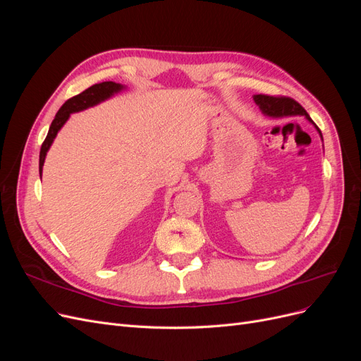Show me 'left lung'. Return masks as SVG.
Wrapping results in <instances>:
<instances>
[{
    "label": "left lung",
    "instance_id": "obj_1",
    "mask_svg": "<svg viewBox=\"0 0 361 361\" xmlns=\"http://www.w3.org/2000/svg\"><path fill=\"white\" fill-rule=\"evenodd\" d=\"M253 99L256 102V105L260 108V111L264 113L268 117H274V118H280V117H290V116H304L305 118L309 120L310 123H313V120L310 118V116L305 113L304 108L297 102L290 99V97H277V96H268V94H255ZM313 126L318 129V133L322 138V134L319 128L313 123Z\"/></svg>",
    "mask_w": 361,
    "mask_h": 361
}]
</instances>
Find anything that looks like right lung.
<instances>
[{
  "label": "right lung",
  "instance_id": "right-lung-1",
  "mask_svg": "<svg viewBox=\"0 0 361 361\" xmlns=\"http://www.w3.org/2000/svg\"><path fill=\"white\" fill-rule=\"evenodd\" d=\"M125 89H126V87L123 84H117V82H113V81H105V82H99V84H94V85L89 87V89L84 90L82 93L71 97V99H68L66 102L63 104V106L60 108L59 113L56 114V117H54L52 123L49 126V130H48V135H47L45 141H43V145L40 147V157H39V174H40V178H42L43 164H45V158H47V154H48L51 145L54 143V138L57 137L59 130L63 128V125L68 122L71 114L84 111V110H87V108L94 106V105L101 104L106 99H110V97H113L114 94L120 93Z\"/></svg>",
  "mask_w": 361,
  "mask_h": 361
}]
</instances>
